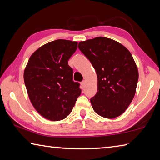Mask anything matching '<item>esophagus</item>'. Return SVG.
Instances as JSON below:
<instances>
[{
  "instance_id": "1",
  "label": "esophagus",
  "mask_w": 160,
  "mask_h": 160,
  "mask_svg": "<svg viewBox=\"0 0 160 160\" xmlns=\"http://www.w3.org/2000/svg\"><path fill=\"white\" fill-rule=\"evenodd\" d=\"M81 86H82V88H85V81H82V82H81Z\"/></svg>"
}]
</instances>
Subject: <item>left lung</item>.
<instances>
[{"label": "left lung", "instance_id": "left-lung-1", "mask_svg": "<svg viewBox=\"0 0 160 160\" xmlns=\"http://www.w3.org/2000/svg\"><path fill=\"white\" fill-rule=\"evenodd\" d=\"M78 48L91 62L97 76V92L90 99L97 114L114 118L125 112L135 96L138 71L127 48L112 39L98 37Z\"/></svg>", "mask_w": 160, "mask_h": 160}]
</instances>
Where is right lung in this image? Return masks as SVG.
<instances>
[{
  "label": "right lung",
  "mask_w": 160,
  "mask_h": 160,
  "mask_svg": "<svg viewBox=\"0 0 160 160\" xmlns=\"http://www.w3.org/2000/svg\"><path fill=\"white\" fill-rule=\"evenodd\" d=\"M78 42L57 39L44 44L29 58L24 80L32 105L43 117L56 121L68 116L80 95V83L72 80L69 58Z\"/></svg>",
  "instance_id": "right-lung-1"
}]
</instances>
